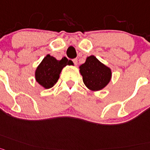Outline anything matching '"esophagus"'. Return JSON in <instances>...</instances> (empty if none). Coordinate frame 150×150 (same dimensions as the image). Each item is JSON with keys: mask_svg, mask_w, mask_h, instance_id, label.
Returning <instances> with one entry per match:
<instances>
[{"mask_svg": "<svg viewBox=\"0 0 150 150\" xmlns=\"http://www.w3.org/2000/svg\"><path fill=\"white\" fill-rule=\"evenodd\" d=\"M72 61H73L74 64H75V66H77V65H78V59H77L76 58H75V59H72Z\"/></svg>", "mask_w": 150, "mask_h": 150, "instance_id": "34e87169", "label": "esophagus"}]
</instances>
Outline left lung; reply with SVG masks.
Wrapping results in <instances>:
<instances>
[{"mask_svg": "<svg viewBox=\"0 0 150 150\" xmlns=\"http://www.w3.org/2000/svg\"><path fill=\"white\" fill-rule=\"evenodd\" d=\"M80 72L87 88L93 91L105 88L111 79L109 68L101 63L94 56H90L80 66Z\"/></svg>", "mask_w": 150, "mask_h": 150, "instance_id": "left-lung-1", "label": "left lung"}]
</instances>
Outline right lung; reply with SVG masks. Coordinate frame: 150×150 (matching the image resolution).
<instances>
[{
    "label": "right lung",
    "mask_w": 150,
    "mask_h": 150,
    "mask_svg": "<svg viewBox=\"0 0 150 150\" xmlns=\"http://www.w3.org/2000/svg\"><path fill=\"white\" fill-rule=\"evenodd\" d=\"M66 65H72L66 57L57 60L50 55H47L38 66L35 71V79L39 84L46 89L52 88L59 78L62 68Z\"/></svg>",
    "instance_id": "obj_1"
}]
</instances>
